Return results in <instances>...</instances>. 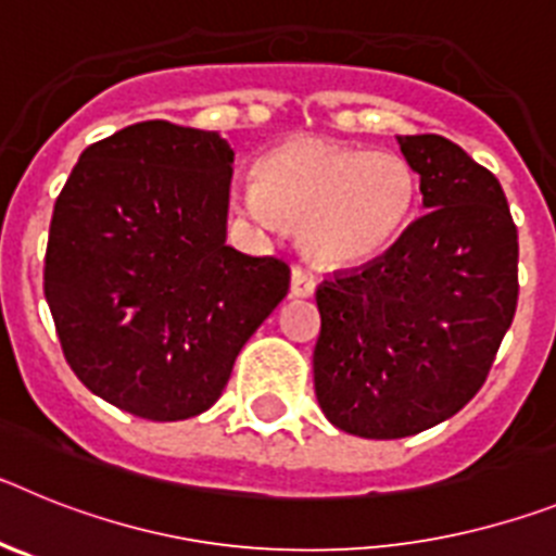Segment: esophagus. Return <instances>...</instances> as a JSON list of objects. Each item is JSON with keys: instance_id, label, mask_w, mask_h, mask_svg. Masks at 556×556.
Returning <instances> with one entry per match:
<instances>
[{"instance_id": "esophagus-1", "label": "esophagus", "mask_w": 556, "mask_h": 556, "mask_svg": "<svg viewBox=\"0 0 556 556\" xmlns=\"http://www.w3.org/2000/svg\"><path fill=\"white\" fill-rule=\"evenodd\" d=\"M314 287H317V281H314V275L308 269H292V298H312Z\"/></svg>"}]
</instances>
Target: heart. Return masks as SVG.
<instances>
[{
  "label": "heart",
  "mask_w": 556,
  "mask_h": 556,
  "mask_svg": "<svg viewBox=\"0 0 556 556\" xmlns=\"http://www.w3.org/2000/svg\"><path fill=\"white\" fill-rule=\"evenodd\" d=\"M417 180L397 152L323 139H289L258 161L239 189L262 225H301V242L326 267H362L392 248L412 219Z\"/></svg>",
  "instance_id": "obj_1"
}]
</instances>
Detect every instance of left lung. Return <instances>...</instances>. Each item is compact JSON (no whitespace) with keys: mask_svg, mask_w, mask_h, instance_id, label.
<instances>
[{"mask_svg":"<svg viewBox=\"0 0 556 556\" xmlns=\"http://www.w3.org/2000/svg\"><path fill=\"white\" fill-rule=\"evenodd\" d=\"M426 214L384 255L317 287L314 392L337 429L397 440L481 390L518 306V228L493 172L454 141L397 139Z\"/></svg>","mask_w":556,"mask_h":556,"instance_id":"left-lung-1","label":"left lung"}]
</instances>
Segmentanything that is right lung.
<instances>
[{
	"label": "right lung",
	"instance_id": "1",
	"mask_svg": "<svg viewBox=\"0 0 556 556\" xmlns=\"http://www.w3.org/2000/svg\"><path fill=\"white\" fill-rule=\"evenodd\" d=\"M233 150L214 130L139 122L86 147L55 200L43 294L88 390L144 420L211 409L289 267L228 239Z\"/></svg>",
	"mask_w": 556,
	"mask_h": 556
}]
</instances>
